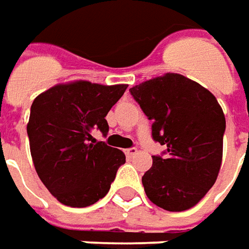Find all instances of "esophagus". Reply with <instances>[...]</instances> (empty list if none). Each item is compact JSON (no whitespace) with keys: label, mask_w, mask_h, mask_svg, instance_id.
I'll return each mask as SVG.
<instances>
[{"label":"esophagus","mask_w":249,"mask_h":249,"mask_svg":"<svg viewBox=\"0 0 249 249\" xmlns=\"http://www.w3.org/2000/svg\"><path fill=\"white\" fill-rule=\"evenodd\" d=\"M137 152H138V150H137V147H130V149H126V150H124V153H126L127 157H133V156L137 154Z\"/></svg>","instance_id":"esophagus-1"}]
</instances>
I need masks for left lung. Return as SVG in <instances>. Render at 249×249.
Masks as SVG:
<instances>
[{
  "label": "left lung",
  "mask_w": 249,
  "mask_h": 249,
  "mask_svg": "<svg viewBox=\"0 0 249 249\" xmlns=\"http://www.w3.org/2000/svg\"><path fill=\"white\" fill-rule=\"evenodd\" d=\"M152 124V137L167 147L152 156L142 176L147 198L168 212L195 206L217 180L222 161L225 116L212 92L176 73L130 88Z\"/></svg>",
  "instance_id": "obj_1"
}]
</instances>
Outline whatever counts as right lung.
Returning a JSON list of instances; mask_svg holds the SVG:
<instances>
[{"label":"right lung","instance_id":"add662e5","mask_svg":"<svg viewBox=\"0 0 249 249\" xmlns=\"http://www.w3.org/2000/svg\"><path fill=\"white\" fill-rule=\"evenodd\" d=\"M126 84L89 81L58 84L31 106L27 133L36 174L50 193L70 207H87L104 198L124 153L90 135H107L108 111L121 99Z\"/></svg>","mask_w":249,"mask_h":249}]
</instances>
